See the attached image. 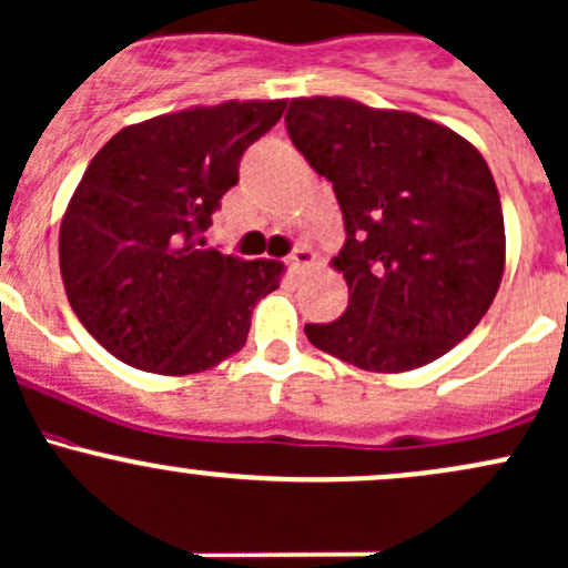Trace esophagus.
<instances>
[{
	"label": "esophagus",
	"mask_w": 568,
	"mask_h": 568,
	"mask_svg": "<svg viewBox=\"0 0 568 568\" xmlns=\"http://www.w3.org/2000/svg\"><path fill=\"white\" fill-rule=\"evenodd\" d=\"M315 261H317V255L313 253V247H307V245H298L296 251L288 255V266L294 272H307L310 266H315Z\"/></svg>",
	"instance_id": "esophagus-1"
}]
</instances>
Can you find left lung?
Wrapping results in <instances>:
<instances>
[{"label": "left lung", "mask_w": 568, "mask_h": 568, "mask_svg": "<svg viewBox=\"0 0 568 568\" xmlns=\"http://www.w3.org/2000/svg\"><path fill=\"white\" fill-rule=\"evenodd\" d=\"M291 140L345 215L339 321L304 334L366 372H409L466 339L501 285L507 236L483 153L417 112L347 97L291 99Z\"/></svg>", "instance_id": "1"}]
</instances>
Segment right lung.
<instances>
[{"mask_svg":"<svg viewBox=\"0 0 568 568\" xmlns=\"http://www.w3.org/2000/svg\"><path fill=\"white\" fill-rule=\"evenodd\" d=\"M285 99L196 104L121 129L91 159L59 232L74 315L104 351L155 375H196L245 347L285 264L204 251L245 148Z\"/></svg>","mask_w":568,"mask_h":568,"instance_id":"obj_1","label":"right lung"}]
</instances>
